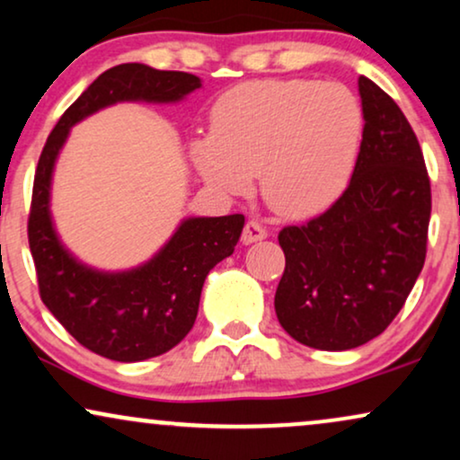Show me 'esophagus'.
<instances>
[{"label":"esophagus","instance_id":"1","mask_svg":"<svg viewBox=\"0 0 460 460\" xmlns=\"http://www.w3.org/2000/svg\"><path fill=\"white\" fill-rule=\"evenodd\" d=\"M267 237V229L259 220H248L246 226H243V234H242V242L243 243H254L261 242Z\"/></svg>","mask_w":460,"mask_h":460}]
</instances>
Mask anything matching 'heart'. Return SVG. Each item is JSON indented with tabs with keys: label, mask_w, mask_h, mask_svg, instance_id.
Masks as SVG:
<instances>
[{
	"label": "heart",
	"mask_w": 460,
	"mask_h": 460,
	"mask_svg": "<svg viewBox=\"0 0 460 460\" xmlns=\"http://www.w3.org/2000/svg\"><path fill=\"white\" fill-rule=\"evenodd\" d=\"M363 108L352 91L318 80H252L218 97L210 133L190 155L214 189L246 193L259 173L273 210L310 217L350 182L363 142Z\"/></svg>",
	"instance_id": "1"
}]
</instances>
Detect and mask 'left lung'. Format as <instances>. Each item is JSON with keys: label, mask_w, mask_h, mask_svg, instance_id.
<instances>
[{"label": "left lung", "mask_w": 460, "mask_h": 460, "mask_svg": "<svg viewBox=\"0 0 460 460\" xmlns=\"http://www.w3.org/2000/svg\"><path fill=\"white\" fill-rule=\"evenodd\" d=\"M358 95L363 142L346 190L321 217L278 235L287 267L276 316L293 340L316 350H350L380 335L427 254L431 184L416 133L365 75Z\"/></svg>", "instance_id": "obj_1"}]
</instances>
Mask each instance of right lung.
Wrapping results in <instances>:
<instances>
[{"instance_id":"1","label":"right lung","mask_w":460,"mask_h":460,"mask_svg":"<svg viewBox=\"0 0 460 460\" xmlns=\"http://www.w3.org/2000/svg\"><path fill=\"white\" fill-rule=\"evenodd\" d=\"M197 89L201 78L187 72H161L144 63L110 67L66 110L38 161L29 248L40 297L80 344L119 363L159 357L187 337L203 282L214 265L234 254L243 217H189L144 263L120 271L97 270L75 257L57 234L52 173L69 131L86 116L120 102L178 103Z\"/></svg>"}]
</instances>
